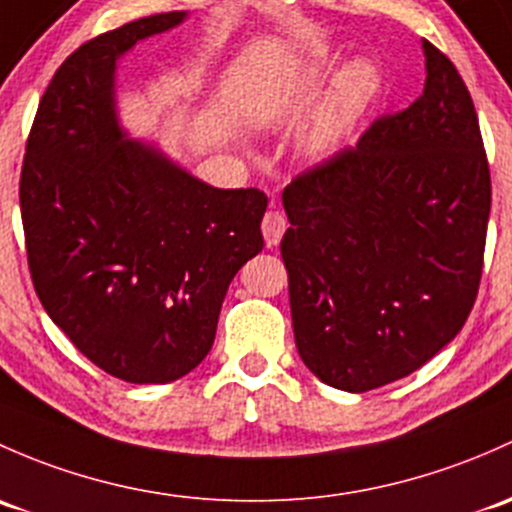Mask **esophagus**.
Returning <instances> with one entry per match:
<instances>
[{"instance_id":"1","label":"esophagus","mask_w":512,"mask_h":512,"mask_svg":"<svg viewBox=\"0 0 512 512\" xmlns=\"http://www.w3.org/2000/svg\"><path fill=\"white\" fill-rule=\"evenodd\" d=\"M287 215L282 211H267L265 218H262V235H265L267 247H274L279 240H282L284 230H287Z\"/></svg>"}]
</instances>
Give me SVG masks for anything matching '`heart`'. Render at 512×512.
Wrapping results in <instances>:
<instances>
[{
	"mask_svg": "<svg viewBox=\"0 0 512 512\" xmlns=\"http://www.w3.org/2000/svg\"><path fill=\"white\" fill-rule=\"evenodd\" d=\"M331 68V58L324 51L311 53L309 61L297 68L287 80H284V93H297V90L306 88V85L316 83L324 78ZM378 71L370 61L348 63L341 73H338L336 83H333L331 95L316 115L314 125L309 129V147L314 152H326V149L336 147L343 137L355 127L365 107L373 100L375 90H378Z\"/></svg>",
	"mask_w": 512,
	"mask_h": 512,
	"instance_id": "b5f03b06",
	"label": "heart"
}]
</instances>
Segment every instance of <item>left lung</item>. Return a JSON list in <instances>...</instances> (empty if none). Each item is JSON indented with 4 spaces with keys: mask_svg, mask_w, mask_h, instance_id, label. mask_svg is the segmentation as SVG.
<instances>
[{
    "mask_svg": "<svg viewBox=\"0 0 512 512\" xmlns=\"http://www.w3.org/2000/svg\"><path fill=\"white\" fill-rule=\"evenodd\" d=\"M427 85L284 188L294 338L326 385L368 392L434 358L483 274L491 169L471 93L424 41Z\"/></svg>",
    "mask_w": 512,
    "mask_h": 512,
    "instance_id": "obj_1",
    "label": "left lung"
}]
</instances>
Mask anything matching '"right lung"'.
Segmentation results:
<instances>
[{"label":"right lung","instance_id":"obj_1","mask_svg":"<svg viewBox=\"0 0 512 512\" xmlns=\"http://www.w3.org/2000/svg\"><path fill=\"white\" fill-rule=\"evenodd\" d=\"M184 16H144L75 48L39 102L19 179L43 309L90 363L137 385L206 358L228 284L265 245V191L203 184L117 127L115 61Z\"/></svg>","mask_w":512,"mask_h":512}]
</instances>
